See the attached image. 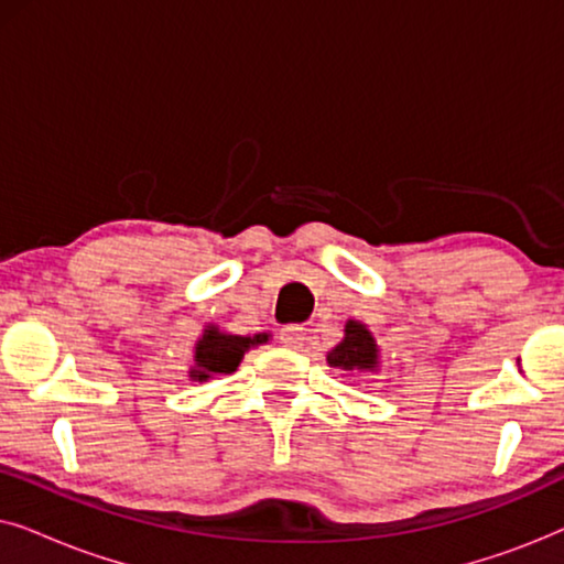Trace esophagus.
I'll return each instance as SVG.
<instances>
[{
	"mask_svg": "<svg viewBox=\"0 0 564 564\" xmlns=\"http://www.w3.org/2000/svg\"><path fill=\"white\" fill-rule=\"evenodd\" d=\"M305 328L303 326H284L280 330V341L284 346H290V349H303L305 344Z\"/></svg>",
	"mask_w": 564,
	"mask_h": 564,
	"instance_id": "obj_1",
	"label": "esophagus"
}]
</instances>
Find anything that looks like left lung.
Wrapping results in <instances>:
<instances>
[{
    "mask_svg": "<svg viewBox=\"0 0 564 564\" xmlns=\"http://www.w3.org/2000/svg\"><path fill=\"white\" fill-rule=\"evenodd\" d=\"M328 365L341 369H372L377 365V346L372 334L361 323H346L344 341L328 354Z\"/></svg>",
    "mask_w": 564,
    "mask_h": 564,
    "instance_id": "1",
    "label": "left lung"
}]
</instances>
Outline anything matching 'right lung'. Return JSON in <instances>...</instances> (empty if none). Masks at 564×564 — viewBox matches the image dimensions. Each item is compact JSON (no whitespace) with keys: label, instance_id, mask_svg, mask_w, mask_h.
<instances>
[{"label":"right lung","instance_id":"obj_1","mask_svg":"<svg viewBox=\"0 0 564 564\" xmlns=\"http://www.w3.org/2000/svg\"><path fill=\"white\" fill-rule=\"evenodd\" d=\"M261 344V336L246 338V336H228L220 334L218 328L205 330L203 341L195 349V369L192 377L195 380H207L210 375H230L241 365L243 354L249 346Z\"/></svg>","mask_w":564,"mask_h":564}]
</instances>
